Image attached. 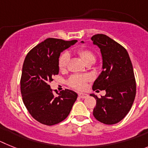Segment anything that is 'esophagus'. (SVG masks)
I'll return each instance as SVG.
<instances>
[{
  "mask_svg": "<svg viewBox=\"0 0 148 148\" xmlns=\"http://www.w3.org/2000/svg\"><path fill=\"white\" fill-rule=\"evenodd\" d=\"M79 97H81V98H86V97H88V95H87L86 93H79Z\"/></svg>",
  "mask_w": 148,
  "mask_h": 148,
  "instance_id": "obj_1",
  "label": "esophagus"
}]
</instances>
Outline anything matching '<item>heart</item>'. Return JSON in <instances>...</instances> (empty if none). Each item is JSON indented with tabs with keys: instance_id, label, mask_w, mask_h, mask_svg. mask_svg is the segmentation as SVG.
Returning a JSON list of instances; mask_svg holds the SVG:
<instances>
[{
	"instance_id": "b5f03b06",
	"label": "heart",
	"mask_w": 148,
	"mask_h": 148,
	"mask_svg": "<svg viewBox=\"0 0 148 148\" xmlns=\"http://www.w3.org/2000/svg\"><path fill=\"white\" fill-rule=\"evenodd\" d=\"M77 53L79 56L81 57L83 61L85 63H86L87 62L92 61L95 62V56L94 54V53L92 51L88 49H80L77 51ZM69 60V54L68 53L65 52L62 53L60 55L59 58L58 65L59 68L61 70L65 69L66 68L68 62ZM90 79V77L88 75H75L71 76L70 79H69V83L71 86L77 89H83L86 86V83L87 81Z\"/></svg>"
}]
</instances>
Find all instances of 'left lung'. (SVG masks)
<instances>
[{"label":"left lung","mask_w":148,"mask_h":148,"mask_svg":"<svg viewBox=\"0 0 148 148\" xmlns=\"http://www.w3.org/2000/svg\"><path fill=\"white\" fill-rule=\"evenodd\" d=\"M92 40L101 49L103 60L102 71L92 88L106 91L101 98L90 95L96 99L93 115L105 124H117L127 115L136 97L133 65L127 50L107 36L96 34Z\"/></svg>","instance_id":"1"}]
</instances>
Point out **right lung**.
I'll return each mask as SVG.
<instances>
[{
  "mask_svg": "<svg viewBox=\"0 0 148 148\" xmlns=\"http://www.w3.org/2000/svg\"><path fill=\"white\" fill-rule=\"evenodd\" d=\"M77 40L48 38L29 51L25 57L21 77L23 102L33 119L41 124H58L69 115L77 94L65 89L54 96L49 83L59 74V58L64 50Z\"/></svg>",
  "mask_w": 148,
  "mask_h": 148,
  "instance_id": "right-lung-1",
  "label": "right lung"
}]
</instances>
